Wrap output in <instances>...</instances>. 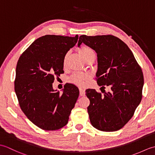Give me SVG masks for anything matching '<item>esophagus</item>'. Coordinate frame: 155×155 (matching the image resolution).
Masks as SVG:
<instances>
[{
    "label": "esophagus",
    "instance_id": "1",
    "mask_svg": "<svg viewBox=\"0 0 155 155\" xmlns=\"http://www.w3.org/2000/svg\"><path fill=\"white\" fill-rule=\"evenodd\" d=\"M79 92H80V95L81 96H84L85 95V90H84V89H83V88H79Z\"/></svg>",
    "mask_w": 155,
    "mask_h": 155
}]
</instances>
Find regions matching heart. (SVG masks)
<instances>
[{
	"instance_id": "b5f03b06",
	"label": "heart",
	"mask_w": 155,
	"mask_h": 155,
	"mask_svg": "<svg viewBox=\"0 0 155 155\" xmlns=\"http://www.w3.org/2000/svg\"><path fill=\"white\" fill-rule=\"evenodd\" d=\"M78 51L85 61L91 57H95L94 51L91 47H87V46H82V47L78 48ZM67 57L68 55L66 54L64 57V59H63L64 66L66 65ZM87 78V76L84 74L74 73L71 77V81L72 83L78 85V86H83V85L85 84V81H86Z\"/></svg>"
}]
</instances>
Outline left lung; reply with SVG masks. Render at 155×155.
Here are the masks:
<instances>
[{"instance_id":"8db88e82","label":"left lung","mask_w":155,"mask_h":155,"mask_svg":"<svg viewBox=\"0 0 155 155\" xmlns=\"http://www.w3.org/2000/svg\"><path fill=\"white\" fill-rule=\"evenodd\" d=\"M82 43L97 54V84L110 87L104 96L95 89L86 91L91 123L105 132L119 130L133 117L142 99V70L128 46L113 35H81L78 47Z\"/></svg>"}]
</instances>
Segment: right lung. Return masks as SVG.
<instances>
[{
    "mask_svg": "<svg viewBox=\"0 0 155 155\" xmlns=\"http://www.w3.org/2000/svg\"><path fill=\"white\" fill-rule=\"evenodd\" d=\"M78 38V35L42 36L23 52L16 64L15 91L20 107L32 123L43 130L64 127L79 95L73 84L65 86L62 93L52 87L54 77L64 72V56Z\"/></svg>",
    "mask_w": 155,
    "mask_h": 155,
    "instance_id": "1",
    "label": "right lung"
}]
</instances>
